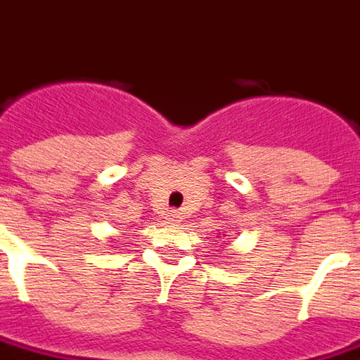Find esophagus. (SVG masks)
Returning <instances> with one entry per match:
<instances>
[{
    "label": "esophagus",
    "mask_w": 360,
    "mask_h": 360,
    "mask_svg": "<svg viewBox=\"0 0 360 360\" xmlns=\"http://www.w3.org/2000/svg\"><path fill=\"white\" fill-rule=\"evenodd\" d=\"M166 221H168V224H175L177 221H179V215H177V213H169Z\"/></svg>",
    "instance_id": "obj_1"
}]
</instances>
